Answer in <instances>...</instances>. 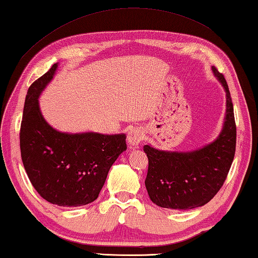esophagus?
<instances>
[{
    "label": "esophagus",
    "mask_w": 258,
    "mask_h": 258,
    "mask_svg": "<svg viewBox=\"0 0 258 258\" xmlns=\"http://www.w3.org/2000/svg\"><path fill=\"white\" fill-rule=\"evenodd\" d=\"M145 138V133H143V131L141 128H133L130 131V133L127 134V143L130 148H133V147H137L139 146L141 141Z\"/></svg>",
    "instance_id": "1"
}]
</instances>
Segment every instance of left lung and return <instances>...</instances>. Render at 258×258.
<instances>
[{
    "instance_id": "left-lung-1",
    "label": "left lung",
    "mask_w": 258,
    "mask_h": 258,
    "mask_svg": "<svg viewBox=\"0 0 258 258\" xmlns=\"http://www.w3.org/2000/svg\"><path fill=\"white\" fill-rule=\"evenodd\" d=\"M226 93L223 130L215 141L199 150L172 152L145 146L149 166L146 187L152 203L171 209H192L206 205L226 180L237 143L233 104L224 76L212 67Z\"/></svg>"
}]
</instances>
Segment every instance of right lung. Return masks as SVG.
Returning a JSON list of instances; mask_svg holds the SVG:
<instances>
[{"label": "right lung", "instance_id": "1", "mask_svg": "<svg viewBox=\"0 0 258 258\" xmlns=\"http://www.w3.org/2000/svg\"><path fill=\"white\" fill-rule=\"evenodd\" d=\"M58 67L29 86L20 126V151L26 173L43 199L62 207L94 202L108 172L127 149L125 134L58 132L42 116L38 97Z\"/></svg>", "mask_w": 258, "mask_h": 258}]
</instances>
